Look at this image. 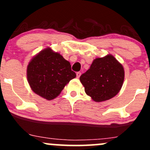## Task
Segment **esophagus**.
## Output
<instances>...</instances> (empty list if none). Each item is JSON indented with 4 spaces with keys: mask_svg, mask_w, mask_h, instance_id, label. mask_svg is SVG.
Instances as JSON below:
<instances>
[{
    "mask_svg": "<svg viewBox=\"0 0 150 150\" xmlns=\"http://www.w3.org/2000/svg\"><path fill=\"white\" fill-rule=\"evenodd\" d=\"M80 75H81V73H80V72H77V73H76V76H77V78H80Z\"/></svg>",
    "mask_w": 150,
    "mask_h": 150,
    "instance_id": "esophagus-1",
    "label": "esophagus"
}]
</instances>
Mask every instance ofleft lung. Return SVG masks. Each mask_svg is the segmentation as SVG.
I'll return each mask as SVG.
<instances>
[{
  "label": "left lung",
  "mask_w": 150,
  "mask_h": 150,
  "mask_svg": "<svg viewBox=\"0 0 150 150\" xmlns=\"http://www.w3.org/2000/svg\"><path fill=\"white\" fill-rule=\"evenodd\" d=\"M124 80L122 64L111 54L94 59L89 70L80 77L86 94L96 102L114 97L122 87Z\"/></svg>",
  "instance_id": "obj_1"
}]
</instances>
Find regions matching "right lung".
Segmentation results:
<instances>
[{
    "mask_svg": "<svg viewBox=\"0 0 150 150\" xmlns=\"http://www.w3.org/2000/svg\"><path fill=\"white\" fill-rule=\"evenodd\" d=\"M75 77L70 63L50 48L33 57L27 67V80L31 90L47 100L59 96L64 86Z\"/></svg>",
    "mask_w": 150,
    "mask_h": 150,
    "instance_id": "right-lung-1",
    "label": "right lung"
}]
</instances>
